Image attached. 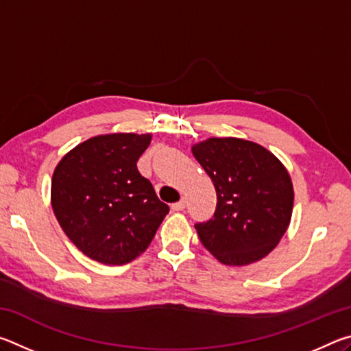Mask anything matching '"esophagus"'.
I'll list each match as a JSON object with an SVG mask.
<instances>
[{
	"instance_id": "esophagus-1",
	"label": "esophagus",
	"mask_w": 351,
	"mask_h": 351,
	"mask_svg": "<svg viewBox=\"0 0 351 351\" xmlns=\"http://www.w3.org/2000/svg\"><path fill=\"white\" fill-rule=\"evenodd\" d=\"M171 209H173L175 212H181V210H184L186 209V199H181V201H178V203H175V204H171Z\"/></svg>"
}]
</instances>
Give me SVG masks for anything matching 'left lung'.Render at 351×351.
<instances>
[{
  "mask_svg": "<svg viewBox=\"0 0 351 351\" xmlns=\"http://www.w3.org/2000/svg\"><path fill=\"white\" fill-rule=\"evenodd\" d=\"M192 153L217 190V209L197 223L198 237L213 257L245 266L266 257L287 232L294 190L288 170L255 142L210 138Z\"/></svg>",
  "mask_w": 351,
  "mask_h": 351,
  "instance_id": "left-lung-1",
  "label": "left lung"
}]
</instances>
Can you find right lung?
Masks as SVG:
<instances>
[{
	"label": "right lung",
	"mask_w": 351,
	"mask_h": 351,
	"mask_svg": "<svg viewBox=\"0 0 351 351\" xmlns=\"http://www.w3.org/2000/svg\"><path fill=\"white\" fill-rule=\"evenodd\" d=\"M152 134L112 133L73 148L54 170L51 203L63 232L104 265H125L150 245L169 213L138 159Z\"/></svg>",
	"instance_id": "1"
}]
</instances>
